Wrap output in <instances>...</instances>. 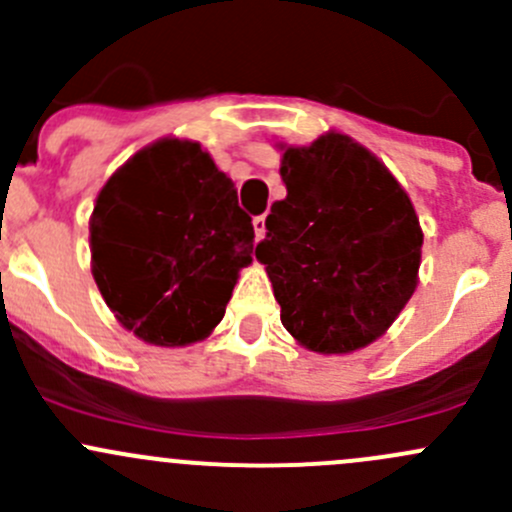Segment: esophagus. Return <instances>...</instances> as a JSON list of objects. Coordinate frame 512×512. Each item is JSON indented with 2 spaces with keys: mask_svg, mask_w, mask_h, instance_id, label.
I'll return each mask as SVG.
<instances>
[{
  "mask_svg": "<svg viewBox=\"0 0 512 512\" xmlns=\"http://www.w3.org/2000/svg\"><path fill=\"white\" fill-rule=\"evenodd\" d=\"M252 227H255V237L257 240H262L267 232V225H265V215H257V218H252Z\"/></svg>",
  "mask_w": 512,
  "mask_h": 512,
  "instance_id": "1",
  "label": "esophagus"
}]
</instances>
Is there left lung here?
I'll list each match as a JSON object with an SVG mask.
<instances>
[{"label":"left lung","instance_id":"obj_1","mask_svg":"<svg viewBox=\"0 0 512 512\" xmlns=\"http://www.w3.org/2000/svg\"><path fill=\"white\" fill-rule=\"evenodd\" d=\"M280 148L287 198L272 203L255 257L302 347L356 352L394 324L418 285L416 210L389 168L344 133Z\"/></svg>","mask_w":512,"mask_h":512}]
</instances>
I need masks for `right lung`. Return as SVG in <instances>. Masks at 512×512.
Wrapping results in <instances>:
<instances>
[{
	"label": "right lung",
	"mask_w": 512,
	"mask_h": 512,
	"mask_svg": "<svg viewBox=\"0 0 512 512\" xmlns=\"http://www.w3.org/2000/svg\"><path fill=\"white\" fill-rule=\"evenodd\" d=\"M89 232L103 299L156 347H185L218 327L255 240L232 180L180 138L151 143L106 180Z\"/></svg>",
	"instance_id": "add662e5"
}]
</instances>
